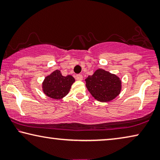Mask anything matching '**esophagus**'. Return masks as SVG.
<instances>
[{
  "instance_id": "34e87169",
  "label": "esophagus",
  "mask_w": 160,
  "mask_h": 160,
  "mask_svg": "<svg viewBox=\"0 0 160 160\" xmlns=\"http://www.w3.org/2000/svg\"><path fill=\"white\" fill-rule=\"evenodd\" d=\"M76 79L78 80H80V81H82L83 79V77L82 75H76Z\"/></svg>"
}]
</instances>
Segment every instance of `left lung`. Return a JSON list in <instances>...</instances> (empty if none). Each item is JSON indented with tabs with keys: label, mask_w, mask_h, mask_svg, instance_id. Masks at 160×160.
<instances>
[{
	"label": "left lung",
	"mask_w": 160,
	"mask_h": 160,
	"mask_svg": "<svg viewBox=\"0 0 160 160\" xmlns=\"http://www.w3.org/2000/svg\"><path fill=\"white\" fill-rule=\"evenodd\" d=\"M88 91L100 102H109L116 98L121 90V80L115 74L103 69L95 70L85 79Z\"/></svg>",
	"instance_id": "obj_1"
}]
</instances>
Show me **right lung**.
<instances>
[{"label":"right lung","instance_id":"1","mask_svg":"<svg viewBox=\"0 0 160 160\" xmlns=\"http://www.w3.org/2000/svg\"><path fill=\"white\" fill-rule=\"evenodd\" d=\"M75 81L72 75L62 76L60 70H56L44 78L42 91L52 99L60 100L68 94Z\"/></svg>","mask_w":160,"mask_h":160}]
</instances>
